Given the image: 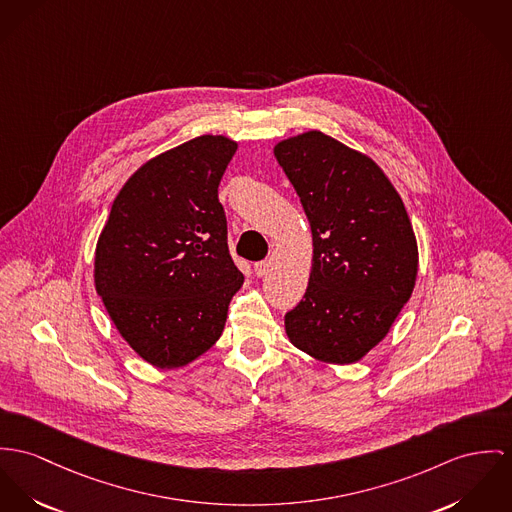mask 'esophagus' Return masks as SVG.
<instances>
[{
  "label": "esophagus",
  "mask_w": 512,
  "mask_h": 512,
  "mask_svg": "<svg viewBox=\"0 0 512 512\" xmlns=\"http://www.w3.org/2000/svg\"><path fill=\"white\" fill-rule=\"evenodd\" d=\"M269 261H259V263H255V275L257 276H265L267 273H269Z\"/></svg>",
  "instance_id": "34e87169"
}]
</instances>
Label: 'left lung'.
<instances>
[{
  "instance_id": "left-lung-1",
  "label": "left lung",
  "mask_w": 512,
  "mask_h": 512,
  "mask_svg": "<svg viewBox=\"0 0 512 512\" xmlns=\"http://www.w3.org/2000/svg\"><path fill=\"white\" fill-rule=\"evenodd\" d=\"M314 241L302 302L284 315L290 343L315 360L351 364L374 349L411 298L417 239L384 171L339 140L310 130L275 146Z\"/></svg>"
}]
</instances>
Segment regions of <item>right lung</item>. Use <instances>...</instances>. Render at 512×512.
I'll list each match as a JSON object with an SVG mask.
<instances>
[{
    "label": "right lung",
    "instance_id": "1",
    "mask_svg": "<svg viewBox=\"0 0 512 512\" xmlns=\"http://www.w3.org/2000/svg\"><path fill=\"white\" fill-rule=\"evenodd\" d=\"M236 150L234 140L204 134L146 161L120 189L97 241V294L122 339L158 368L206 353L243 284L218 200Z\"/></svg>",
    "mask_w": 512,
    "mask_h": 512
}]
</instances>
